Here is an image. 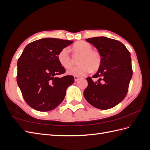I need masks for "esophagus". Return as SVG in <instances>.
<instances>
[{
  "label": "esophagus",
  "mask_w": 150,
  "mask_h": 150,
  "mask_svg": "<svg viewBox=\"0 0 150 150\" xmlns=\"http://www.w3.org/2000/svg\"><path fill=\"white\" fill-rule=\"evenodd\" d=\"M79 79H80V77H79V76H74V81H78Z\"/></svg>",
  "instance_id": "1"
}]
</instances>
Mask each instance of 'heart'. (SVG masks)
Here are the masks:
<instances>
[{
    "instance_id": "1",
    "label": "heart",
    "mask_w": 150,
    "mask_h": 150,
    "mask_svg": "<svg viewBox=\"0 0 150 150\" xmlns=\"http://www.w3.org/2000/svg\"><path fill=\"white\" fill-rule=\"evenodd\" d=\"M72 49L77 54H81L78 66L71 67L67 73L74 76H84L92 71H97L101 64V57L99 52L92 50L91 45L85 41L76 42ZM59 64L64 68L72 65V58L67 48L62 49L57 55Z\"/></svg>"
}]
</instances>
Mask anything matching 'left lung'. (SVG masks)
Instances as JSON below:
<instances>
[{"label":"left lung","mask_w":150,"mask_h":150,"mask_svg":"<svg viewBox=\"0 0 150 150\" xmlns=\"http://www.w3.org/2000/svg\"><path fill=\"white\" fill-rule=\"evenodd\" d=\"M101 57V64L92 78H87L88 85L84 96L90 104L100 110L116 106L126 97L133 76L130 52L123 44L106 37L86 39Z\"/></svg>","instance_id":"8db88e82"}]
</instances>
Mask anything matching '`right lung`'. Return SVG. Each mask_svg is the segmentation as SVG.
<instances>
[{"label": "right lung", "mask_w": 150, "mask_h": 150, "mask_svg": "<svg viewBox=\"0 0 150 150\" xmlns=\"http://www.w3.org/2000/svg\"><path fill=\"white\" fill-rule=\"evenodd\" d=\"M73 41L44 38L27 45L17 61V84L25 101L39 111L54 110L74 83L72 76L58 78L66 70L57 60L61 50Z\"/></svg>", "instance_id": "right-lung-1"}]
</instances>
